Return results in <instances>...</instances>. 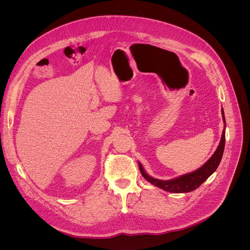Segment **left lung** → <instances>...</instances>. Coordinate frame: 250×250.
Segmentation results:
<instances>
[{"label": "left lung", "instance_id": "left-lung-1", "mask_svg": "<svg viewBox=\"0 0 250 250\" xmlns=\"http://www.w3.org/2000/svg\"><path fill=\"white\" fill-rule=\"evenodd\" d=\"M222 117H223V121H224V124H226L224 110H223V108H222ZM224 148H225V128L223 129L219 146L211 158H209L201 168L195 170V171L181 175L174 179H170V180L156 179L146 173V171L144 170L140 162H139V167H140L142 175L155 187L162 188L166 191L174 192V193L189 192L198 188L205 180H207L216 171V169L218 168L221 162L223 153H224Z\"/></svg>", "mask_w": 250, "mask_h": 250}]
</instances>
